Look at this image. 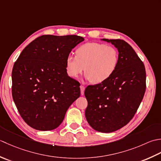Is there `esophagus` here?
<instances>
[{"label": "esophagus", "mask_w": 161, "mask_h": 161, "mask_svg": "<svg viewBox=\"0 0 161 161\" xmlns=\"http://www.w3.org/2000/svg\"><path fill=\"white\" fill-rule=\"evenodd\" d=\"M80 94H81V95H83L85 87V86H83V85H80Z\"/></svg>", "instance_id": "esophagus-1"}]
</instances>
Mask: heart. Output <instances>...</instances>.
<instances>
[{
	"instance_id": "1",
	"label": "heart",
	"mask_w": 161,
	"mask_h": 161,
	"mask_svg": "<svg viewBox=\"0 0 161 161\" xmlns=\"http://www.w3.org/2000/svg\"><path fill=\"white\" fill-rule=\"evenodd\" d=\"M76 56L65 60V69L71 78H77L85 70V77L94 84L103 83L113 76L119 64L117 49L98 42H87L77 47Z\"/></svg>"
}]
</instances>
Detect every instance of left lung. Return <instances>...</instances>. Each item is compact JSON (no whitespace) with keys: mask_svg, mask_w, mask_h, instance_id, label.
<instances>
[{"mask_svg":"<svg viewBox=\"0 0 161 161\" xmlns=\"http://www.w3.org/2000/svg\"><path fill=\"white\" fill-rule=\"evenodd\" d=\"M119 52V64L103 83L87 86L85 117L99 132H114L129 123L136 114L146 90L145 65L133 48L122 39H103Z\"/></svg>","mask_w":161,"mask_h":161,"instance_id":"8db88e82","label":"left lung"}]
</instances>
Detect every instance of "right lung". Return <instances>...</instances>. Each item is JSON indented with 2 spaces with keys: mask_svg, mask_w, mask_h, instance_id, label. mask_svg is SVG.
Segmentation results:
<instances>
[{
  "mask_svg": "<svg viewBox=\"0 0 161 161\" xmlns=\"http://www.w3.org/2000/svg\"><path fill=\"white\" fill-rule=\"evenodd\" d=\"M83 41L78 35H42L31 42L15 62L13 100L31 127L39 130L56 129L80 97V83L67 75L65 60Z\"/></svg>",
  "mask_w": 161,
  "mask_h": 161,
  "instance_id": "right-lung-1",
  "label": "right lung"
}]
</instances>
